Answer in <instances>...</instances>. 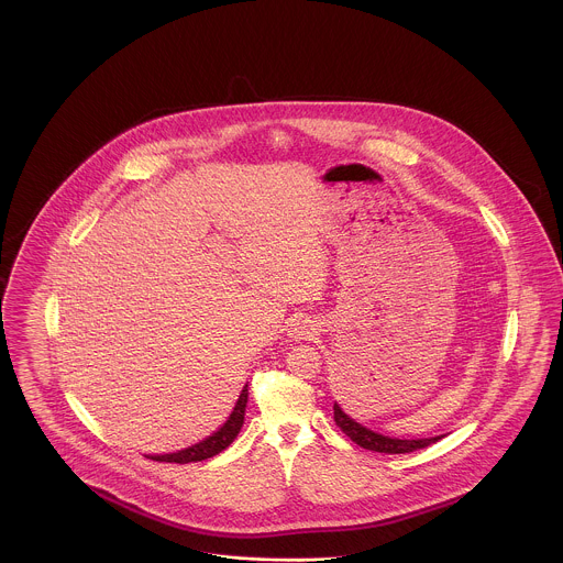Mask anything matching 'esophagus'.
I'll return each mask as SVG.
<instances>
[{"mask_svg":"<svg viewBox=\"0 0 563 563\" xmlns=\"http://www.w3.org/2000/svg\"><path fill=\"white\" fill-rule=\"evenodd\" d=\"M312 333H314V327L310 324V320H295L289 327V338L295 339V341L308 339Z\"/></svg>","mask_w":563,"mask_h":563,"instance_id":"1","label":"esophagus"}]
</instances>
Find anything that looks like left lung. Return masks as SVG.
<instances>
[{"label": "left lung", "mask_w": 563, "mask_h": 563, "mask_svg": "<svg viewBox=\"0 0 563 563\" xmlns=\"http://www.w3.org/2000/svg\"><path fill=\"white\" fill-rule=\"evenodd\" d=\"M335 423L341 431L356 442L358 446L366 450H375V452H385V454H406V452H415L419 449H428L429 444H435L438 440H442L444 435H433V438H419V440H400V438H389L377 433L373 429L364 428L356 419H352L341 406L335 402Z\"/></svg>", "instance_id": "8db88e82"}]
</instances>
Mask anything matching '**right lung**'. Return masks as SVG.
I'll return each mask as SVG.
<instances>
[{
	"instance_id": "right-lung-1",
	"label": "right lung",
	"mask_w": 563,
	"mask_h": 563,
	"mask_svg": "<svg viewBox=\"0 0 563 563\" xmlns=\"http://www.w3.org/2000/svg\"><path fill=\"white\" fill-rule=\"evenodd\" d=\"M249 400V385L241 389V396L236 400V405L232 408L230 417L225 419L224 426H220L218 431H213L211 435H207L201 442L188 446V449L176 450L169 454H146L153 461H165V463H197V461H205L211 459L216 454H220L222 450L228 449L234 438L239 435V431L245 423V408H247Z\"/></svg>"
}]
</instances>
